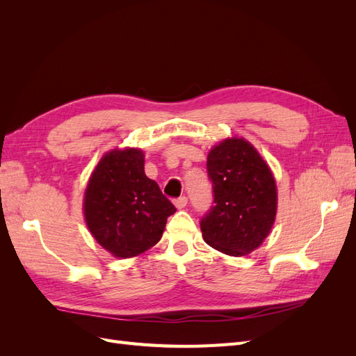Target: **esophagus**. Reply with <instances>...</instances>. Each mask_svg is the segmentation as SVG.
Returning <instances> with one entry per match:
<instances>
[{"label":"esophagus","instance_id":"obj_1","mask_svg":"<svg viewBox=\"0 0 356 356\" xmlns=\"http://www.w3.org/2000/svg\"><path fill=\"white\" fill-rule=\"evenodd\" d=\"M187 203H188V199H187L186 196L178 197V199H175V200H174V204H175V207H177L178 209L186 208V207H187Z\"/></svg>","mask_w":356,"mask_h":356}]
</instances>
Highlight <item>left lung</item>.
I'll return each instance as SVG.
<instances>
[{
  "mask_svg": "<svg viewBox=\"0 0 356 356\" xmlns=\"http://www.w3.org/2000/svg\"><path fill=\"white\" fill-rule=\"evenodd\" d=\"M213 207L200 220L204 242L242 257L263 243L276 217L277 191L270 168L243 138L224 139L207 161Z\"/></svg>",
  "mask_w": 356,
  "mask_h": 356,
  "instance_id": "left-lung-1",
  "label": "left lung"
}]
</instances>
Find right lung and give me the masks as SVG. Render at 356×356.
Segmentation results:
<instances>
[{"instance_id":"1","label":"right lung","mask_w":356,"mask_h":356,"mask_svg":"<svg viewBox=\"0 0 356 356\" xmlns=\"http://www.w3.org/2000/svg\"><path fill=\"white\" fill-rule=\"evenodd\" d=\"M86 224L102 248L131 258L154 246L175 207L144 172L138 148L113 149L92 172L84 193Z\"/></svg>"}]
</instances>
